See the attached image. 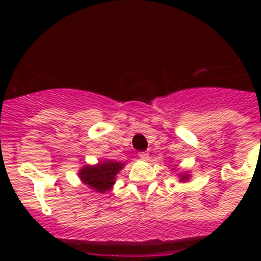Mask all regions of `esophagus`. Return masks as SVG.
Wrapping results in <instances>:
<instances>
[{
	"label": "esophagus",
	"instance_id": "34e87169",
	"mask_svg": "<svg viewBox=\"0 0 261 261\" xmlns=\"http://www.w3.org/2000/svg\"><path fill=\"white\" fill-rule=\"evenodd\" d=\"M139 158L143 160H147L149 159V154H147L146 151H141V152H139Z\"/></svg>",
	"mask_w": 261,
	"mask_h": 261
}]
</instances>
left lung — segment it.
I'll list each match as a JSON object with an SVG mask.
<instances>
[{"instance_id": "1", "label": "left lung", "mask_w": 261, "mask_h": 261, "mask_svg": "<svg viewBox=\"0 0 261 261\" xmlns=\"http://www.w3.org/2000/svg\"><path fill=\"white\" fill-rule=\"evenodd\" d=\"M187 179V175H181V180H186Z\"/></svg>"}]
</instances>
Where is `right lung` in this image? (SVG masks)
Masks as SVG:
<instances>
[{
    "instance_id": "1",
    "label": "right lung",
    "mask_w": 261,
    "mask_h": 261,
    "mask_svg": "<svg viewBox=\"0 0 261 261\" xmlns=\"http://www.w3.org/2000/svg\"><path fill=\"white\" fill-rule=\"evenodd\" d=\"M122 163L111 160L99 163L98 165H86L81 170L80 178L89 188L105 193L114 186L116 174L122 169Z\"/></svg>"
}]
</instances>
